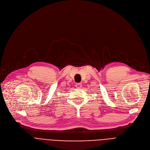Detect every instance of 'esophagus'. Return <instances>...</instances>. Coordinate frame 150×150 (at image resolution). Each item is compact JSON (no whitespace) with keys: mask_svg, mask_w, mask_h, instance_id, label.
<instances>
[{"mask_svg":"<svg viewBox=\"0 0 150 150\" xmlns=\"http://www.w3.org/2000/svg\"><path fill=\"white\" fill-rule=\"evenodd\" d=\"M81 86H82V84H81V83H76V84H75V87H76V88H81Z\"/></svg>","mask_w":150,"mask_h":150,"instance_id":"esophagus-1","label":"esophagus"}]
</instances>
